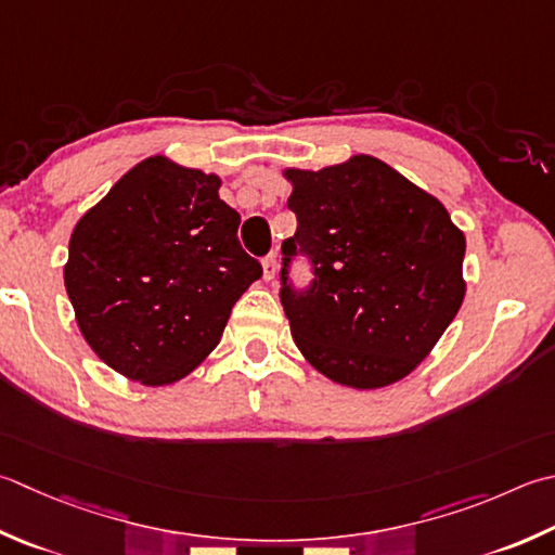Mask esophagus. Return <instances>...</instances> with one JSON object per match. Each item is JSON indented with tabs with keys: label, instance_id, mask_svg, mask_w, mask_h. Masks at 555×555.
I'll list each match as a JSON object with an SVG mask.
<instances>
[{
	"label": "esophagus",
	"instance_id": "obj_1",
	"mask_svg": "<svg viewBox=\"0 0 555 555\" xmlns=\"http://www.w3.org/2000/svg\"><path fill=\"white\" fill-rule=\"evenodd\" d=\"M276 271H279V262H276V255H267L262 259V276L267 284H271V281L276 279Z\"/></svg>",
	"mask_w": 555,
	"mask_h": 555
}]
</instances>
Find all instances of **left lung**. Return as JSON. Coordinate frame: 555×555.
Instances as JSON below:
<instances>
[{
	"mask_svg": "<svg viewBox=\"0 0 555 555\" xmlns=\"http://www.w3.org/2000/svg\"><path fill=\"white\" fill-rule=\"evenodd\" d=\"M284 178L298 231L281 245V279L296 249L314 264L306 296L281 288L298 351L336 385L399 383L462 308L464 233L438 197L375 156Z\"/></svg>",
	"mask_w": 555,
	"mask_h": 555,
	"instance_id": "1",
	"label": "left lung"
}]
</instances>
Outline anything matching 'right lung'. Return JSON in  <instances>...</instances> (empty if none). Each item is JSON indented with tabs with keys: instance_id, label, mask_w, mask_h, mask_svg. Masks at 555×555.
I'll return each mask as SVG.
<instances>
[{
	"instance_id": "obj_1",
	"label": "right lung",
	"mask_w": 555,
	"mask_h": 555,
	"mask_svg": "<svg viewBox=\"0 0 555 555\" xmlns=\"http://www.w3.org/2000/svg\"><path fill=\"white\" fill-rule=\"evenodd\" d=\"M216 172L149 156L69 237L64 288L93 353L132 383L172 385L216 344L262 267L237 243L241 214Z\"/></svg>"
}]
</instances>
